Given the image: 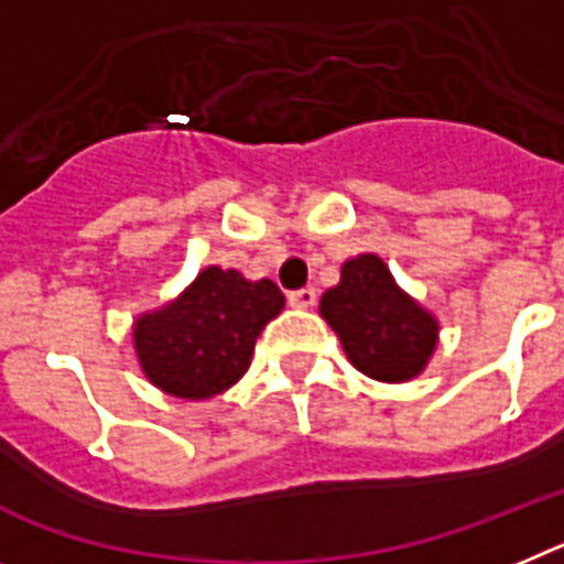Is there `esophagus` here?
Here are the masks:
<instances>
[{
    "label": "esophagus",
    "mask_w": 564,
    "mask_h": 564,
    "mask_svg": "<svg viewBox=\"0 0 564 564\" xmlns=\"http://www.w3.org/2000/svg\"><path fill=\"white\" fill-rule=\"evenodd\" d=\"M315 290H312V286H304V290H295V292H290V295H286V301H290L292 306H295V310H310L312 304H315Z\"/></svg>",
    "instance_id": "obj_1"
}]
</instances>
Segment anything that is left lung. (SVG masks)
Returning a JSON list of instances; mask_svg holds the SVG:
<instances>
[{
  "instance_id": "left-lung-1",
  "label": "left lung",
  "mask_w": 564,
  "mask_h": 564,
  "mask_svg": "<svg viewBox=\"0 0 564 564\" xmlns=\"http://www.w3.org/2000/svg\"><path fill=\"white\" fill-rule=\"evenodd\" d=\"M321 315L338 333L349 361L376 381H410L435 349V318L395 286L376 254L344 263L338 286L321 297Z\"/></svg>"
}]
</instances>
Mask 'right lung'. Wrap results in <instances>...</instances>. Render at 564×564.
Listing matches in <instances>:
<instances>
[{
    "instance_id": "add662e5",
    "label": "right lung",
    "mask_w": 564,
    "mask_h": 564,
    "mask_svg": "<svg viewBox=\"0 0 564 564\" xmlns=\"http://www.w3.org/2000/svg\"><path fill=\"white\" fill-rule=\"evenodd\" d=\"M281 310L269 278L252 283L209 267L180 301L137 321L134 347L151 384L177 399H212L249 370L260 329Z\"/></svg>"
}]
</instances>
